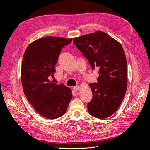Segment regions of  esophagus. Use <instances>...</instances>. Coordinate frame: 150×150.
Segmentation results:
<instances>
[{"instance_id": "esophagus-1", "label": "esophagus", "mask_w": 150, "mask_h": 150, "mask_svg": "<svg viewBox=\"0 0 150 150\" xmlns=\"http://www.w3.org/2000/svg\"><path fill=\"white\" fill-rule=\"evenodd\" d=\"M79 88H80L79 86H75V87H74L73 88V89H74V90L75 91H78V90H79Z\"/></svg>"}]
</instances>
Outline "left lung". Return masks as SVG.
I'll return each instance as SVG.
<instances>
[{
	"mask_svg": "<svg viewBox=\"0 0 150 150\" xmlns=\"http://www.w3.org/2000/svg\"><path fill=\"white\" fill-rule=\"evenodd\" d=\"M74 44L88 60L93 70L99 68L97 83L89 85L93 98L89 113L98 119L115 113L127 89V62L120 42L101 31L75 37Z\"/></svg>",
	"mask_w": 150,
	"mask_h": 150,
	"instance_id": "obj_1",
	"label": "left lung"
}]
</instances>
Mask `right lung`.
<instances>
[{
	"mask_svg": "<svg viewBox=\"0 0 150 150\" xmlns=\"http://www.w3.org/2000/svg\"><path fill=\"white\" fill-rule=\"evenodd\" d=\"M72 38L45 37L27 47L21 67L24 94L34 110L44 117L54 119L66 113L72 98L71 90L51 79L62 49Z\"/></svg>",
	"mask_w": 150,
	"mask_h": 150,
	"instance_id": "1",
	"label": "right lung"
}]
</instances>
